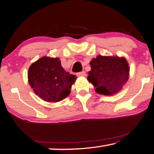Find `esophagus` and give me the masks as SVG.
<instances>
[{"label": "esophagus", "instance_id": "obj_1", "mask_svg": "<svg viewBox=\"0 0 154 154\" xmlns=\"http://www.w3.org/2000/svg\"><path fill=\"white\" fill-rule=\"evenodd\" d=\"M86 73L85 72H81L77 73V76H85Z\"/></svg>", "mask_w": 154, "mask_h": 154}]
</instances>
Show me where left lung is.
<instances>
[{"instance_id":"obj_1","label":"left lung","mask_w":154,"mask_h":154,"mask_svg":"<svg viewBox=\"0 0 154 154\" xmlns=\"http://www.w3.org/2000/svg\"><path fill=\"white\" fill-rule=\"evenodd\" d=\"M88 80L97 93L112 95L122 90L128 79L129 67L125 58L99 55L90 62Z\"/></svg>"}]
</instances>
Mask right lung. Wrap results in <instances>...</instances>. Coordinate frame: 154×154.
<instances>
[{
    "instance_id": "add662e5",
    "label": "right lung",
    "mask_w": 154,
    "mask_h": 154,
    "mask_svg": "<svg viewBox=\"0 0 154 154\" xmlns=\"http://www.w3.org/2000/svg\"><path fill=\"white\" fill-rule=\"evenodd\" d=\"M28 81L37 95L48 102H58L70 94L76 80L75 75L65 72L59 58L43 57L28 69Z\"/></svg>"
}]
</instances>
